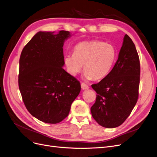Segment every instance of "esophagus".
Listing matches in <instances>:
<instances>
[{
  "instance_id": "34e87169",
  "label": "esophagus",
  "mask_w": 157,
  "mask_h": 157,
  "mask_svg": "<svg viewBox=\"0 0 157 157\" xmlns=\"http://www.w3.org/2000/svg\"><path fill=\"white\" fill-rule=\"evenodd\" d=\"M81 87H82V90H87V89L90 88L89 86L84 84V83L81 84Z\"/></svg>"
}]
</instances>
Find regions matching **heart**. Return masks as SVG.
Here are the masks:
<instances>
[{"label":"heart","instance_id":"b5f03b06","mask_svg":"<svg viewBox=\"0 0 157 157\" xmlns=\"http://www.w3.org/2000/svg\"><path fill=\"white\" fill-rule=\"evenodd\" d=\"M116 48L104 41L90 40L80 42L73 48V54L64 57V64L72 76L82 70L86 80H100L111 72L117 59Z\"/></svg>","mask_w":157,"mask_h":157}]
</instances>
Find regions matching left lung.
<instances>
[{
    "label": "left lung",
    "mask_w": 157,
    "mask_h": 157,
    "mask_svg": "<svg viewBox=\"0 0 157 157\" xmlns=\"http://www.w3.org/2000/svg\"><path fill=\"white\" fill-rule=\"evenodd\" d=\"M140 60L133 42L125 35L118 60L111 72L97 84L91 115L102 127L114 128L126 120L139 97Z\"/></svg>",
    "instance_id": "8db88e82"
}]
</instances>
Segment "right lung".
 Segmentation results:
<instances>
[{"instance_id":"obj_1","label":"right lung","mask_w":157,"mask_h":157,"mask_svg":"<svg viewBox=\"0 0 157 157\" xmlns=\"http://www.w3.org/2000/svg\"><path fill=\"white\" fill-rule=\"evenodd\" d=\"M39 31L23 48L19 60L18 86L31 115L48 124L67 117L80 91V84L66 72L63 46L70 32Z\"/></svg>"}]
</instances>
